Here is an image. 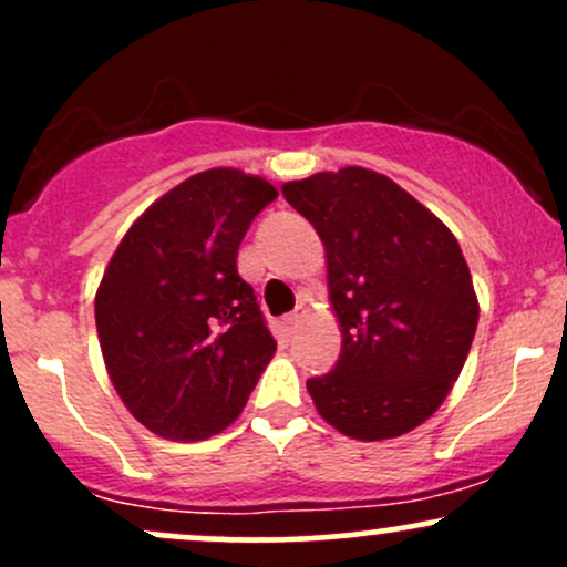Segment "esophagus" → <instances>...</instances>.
Segmentation results:
<instances>
[{"mask_svg":"<svg viewBox=\"0 0 567 567\" xmlns=\"http://www.w3.org/2000/svg\"><path fill=\"white\" fill-rule=\"evenodd\" d=\"M306 317V306H296V311H290L288 317H285V328H288V333L298 328V322H301Z\"/></svg>","mask_w":567,"mask_h":567,"instance_id":"1","label":"esophagus"}]
</instances>
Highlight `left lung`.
<instances>
[{
  "instance_id": "8db88e82",
  "label": "left lung",
  "mask_w": 567,
  "mask_h": 567,
  "mask_svg": "<svg viewBox=\"0 0 567 567\" xmlns=\"http://www.w3.org/2000/svg\"><path fill=\"white\" fill-rule=\"evenodd\" d=\"M328 258L341 357L306 381L330 426L392 440L442 405L480 320L470 266L442 220L386 175L343 167L282 186Z\"/></svg>"
}]
</instances>
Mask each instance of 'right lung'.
<instances>
[{"label": "right lung", "mask_w": 567, "mask_h": 567, "mask_svg": "<svg viewBox=\"0 0 567 567\" xmlns=\"http://www.w3.org/2000/svg\"><path fill=\"white\" fill-rule=\"evenodd\" d=\"M277 188L213 167L130 226L95 292L103 362L148 432L197 442L224 432L275 357L237 250Z\"/></svg>", "instance_id": "1"}]
</instances>
